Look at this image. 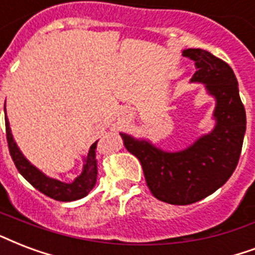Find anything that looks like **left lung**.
I'll use <instances>...</instances> for the list:
<instances>
[{
    "instance_id": "left-lung-1",
    "label": "left lung",
    "mask_w": 255,
    "mask_h": 255,
    "mask_svg": "<svg viewBox=\"0 0 255 255\" xmlns=\"http://www.w3.org/2000/svg\"><path fill=\"white\" fill-rule=\"evenodd\" d=\"M182 54L195 61L198 71L191 81L203 83L215 97L213 131L178 152L120 133L124 147L139 159L153 197L180 206L201 201L226 183L238 164L246 131V112L230 65L203 49H186Z\"/></svg>"
}]
</instances>
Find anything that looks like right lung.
I'll return each mask as SVG.
<instances>
[{
	"label": "right lung",
	"mask_w": 255,
	"mask_h": 255,
	"mask_svg": "<svg viewBox=\"0 0 255 255\" xmlns=\"http://www.w3.org/2000/svg\"><path fill=\"white\" fill-rule=\"evenodd\" d=\"M5 126H6V139L7 145H9V152L14 162L17 170L19 174L32 184L33 187L37 188L38 191L42 192L46 197L56 199L60 202H71L77 201L81 198L87 197L89 191L92 190L93 186L96 184L97 178V162H96V144L95 141L87 158L84 159V168L77 178L72 183H64L57 179H52L45 174H42L41 171L30 164L28 159L25 158L22 152L15 144L13 135L9 127V120L6 118V110H5Z\"/></svg>",
	"instance_id": "1"
}]
</instances>
